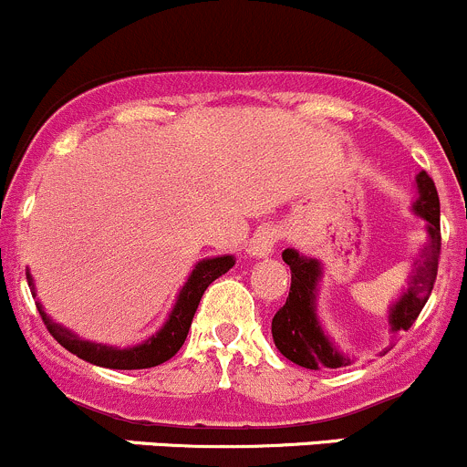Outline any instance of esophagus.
Instances as JSON below:
<instances>
[{
  "label": "esophagus",
  "mask_w": 467,
  "mask_h": 467,
  "mask_svg": "<svg viewBox=\"0 0 467 467\" xmlns=\"http://www.w3.org/2000/svg\"><path fill=\"white\" fill-rule=\"evenodd\" d=\"M277 239H280L277 228H273V225H264V228L257 230L255 237L251 239V244H248V255L257 257V260L268 257L273 253V248H275Z\"/></svg>",
  "instance_id": "1"
}]
</instances>
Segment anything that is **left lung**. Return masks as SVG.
Returning a JSON list of instances; mask_svg holds the SVG:
<instances>
[{"label": "left lung", "mask_w": 467, "mask_h": 467, "mask_svg": "<svg viewBox=\"0 0 467 467\" xmlns=\"http://www.w3.org/2000/svg\"><path fill=\"white\" fill-rule=\"evenodd\" d=\"M416 201L413 214L425 221L427 242L422 244L420 257L413 262L407 289L398 296L389 307V341L393 343L402 332L416 323L434 289L438 273V255H441V203L434 181L420 171L416 176ZM282 260L291 268V291L285 307L273 317L271 334L275 348L294 364L309 370L343 368L357 359L355 355L338 350L337 343L325 332L318 318V289H321L323 264L317 257H307L296 248H286Z\"/></svg>", "instance_id": "obj_1"}]
</instances>
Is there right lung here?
<instances>
[{
    "label": "right lung",
    "instance_id": "1",
    "mask_svg": "<svg viewBox=\"0 0 467 467\" xmlns=\"http://www.w3.org/2000/svg\"><path fill=\"white\" fill-rule=\"evenodd\" d=\"M233 266H234V255L205 257V260L196 262V266L192 268L187 282L182 285V289L178 291L176 303H173L171 312H169L167 321L162 323V327H160L155 334H150L146 341L130 348H115V346H106V343L88 341V338H81L78 334H74L72 329H67L65 325L56 323L54 318L47 317L40 300L36 303V307L37 312H40L42 321H45L51 337H54L65 350L81 357L83 361H89V364L101 366V368H112V370L153 368V366H160L164 364V361H169L178 350H181L182 343H185L187 338V332H190L192 318H194L196 307H199L205 289L216 280V277L228 273ZM26 280H29L31 294L36 296V282H33V275L29 271H26Z\"/></svg>",
    "mask_w": 467,
    "mask_h": 467
}]
</instances>
